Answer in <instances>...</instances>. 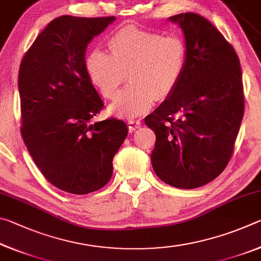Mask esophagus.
Masks as SVG:
<instances>
[{
    "instance_id": "34e87169",
    "label": "esophagus",
    "mask_w": 261,
    "mask_h": 261,
    "mask_svg": "<svg viewBox=\"0 0 261 261\" xmlns=\"http://www.w3.org/2000/svg\"><path fill=\"white\" fill-rule=\"evenodd\" d=\"M140 125H141V122L137 121V120H130L129 122H127V127H129L130 132H134L137 129H139Z\"/></svg>"
}]
</instances>
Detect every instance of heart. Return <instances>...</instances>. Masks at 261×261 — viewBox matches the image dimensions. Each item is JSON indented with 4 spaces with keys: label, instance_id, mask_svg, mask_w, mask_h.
<instances>
[{
    "label": "heart",
    "instance_id": "heart-1",
    "mask_svg": "<svg viewBox=\"0 0 261 261\" xmlns=\"http://www.w3.org/2000/svg\"><path fill=\"white\" fill-rule=\"evenodd\" d=\"M108 54L93 49L85 57L90 82L106 99L117 95L125 73L131 83L112 105V112L124 118L147 113L156 99L174 93L187 67L183 39L155 31L123 26L107 40Z\"/></svg>",
    "mask_w": 261,
    "mask_h": 261
}]
</instances>
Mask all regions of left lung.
<instances>
[{
	"mask_svg": "<svg viewBox=\"0 0 261 261\" xmlns=\"http://www.w3.org/2000/svg\"><path fill=\"white\" fill-rule=\"evenodd\" d=\"M183 30L188 60L174 93L145 118L155 134L152 166L178 189L218 177L231 159L244 115L242 69L233 47L204 17L169 18Z\"/></svg>",
	"mask_w": 261,
	"mask_h": 261,
	"instance_id": "1",
	"label": "left lung"
}]
</instances>
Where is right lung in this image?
I'll return each mask as SVG.
<instances>
[{
    "label": "right lung",
    "mask_w": 261,
    "mask_h": 261,
    "mask_svg": "<svg viewBox=\"0 0 261 261\" xmlns=\"http://www.w3.org/2000/svg\"><path fill=\"white\" fill-rule=\"evenodd\" d=\"M115 17L61 16L38 35L20 62V134L54 187L73 194L103 188L126 138L125 122L93 123L103 102L85 71V51Z\"/></svg>",
    "instance_id": "add662e5"
}]
</instances>
